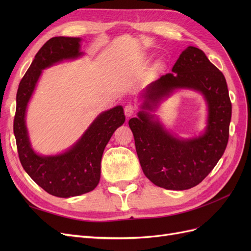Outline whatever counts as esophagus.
Masks as SVG:
<instances>
[{
	"instance_id": "34e87169",
	"label": "esophagus",
	"mask_w": 251,
	"mask_h": 251,
	"mask_svg": "<svg viewBox=\"0 0 251 251\" xmlns=\"http://www.w3.org/2000/svg\"><path fill=\"white\" fill-rule=\"evenodd\" d=\"M136 112V107L133 103H127L125 107V114L126 117H131Z\"/></svg>"
}]
</instances>
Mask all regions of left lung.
<instances>
[{
	"label": "left lung",
	"instance_id": "left-lung-1",
	"mask_svg": "<svg viewBox=\"0 0 251 251\" xmlns=\"http://www.w3.org/2000/svg\"><path fill=\"white\" fill-rule=\"evenodd\" d=\"M172 72L144 90L141 111L138 117L128 120V126L147 178L159 187L183 191L202 182L224 154L229 137L231 102L223 73L202 50L187 47ZM176 88L199 90L208 102V127L199 138H174L148 112Z\"/></svg>",
	"mask_w": 251,
	"mask_h": 251
}]
</instances>
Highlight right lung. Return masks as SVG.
<instances>
[{"label": "right lung", "mask_w": 251, "mask_h": 251, "mask_svg": "<svg viewBox=\"0 0 251 251\" xmlns=\"http://www.w3.org/2000/svg\"><path fill=\"white\" fill-rule=\"evenodd\" d=\"M79 37L56 36L44 44L19 85L13 120V133L22 166L36 184L60 198L86 194L97 186L103 150L113 133L126 120L123 107L117 105L100 114L81 138L65 153L41 156L32 150L25 114L42 70L63 59L80 56L82 52L79 51Z\"/></svg>", "instance_id": "add662e5"}]
</instances>
